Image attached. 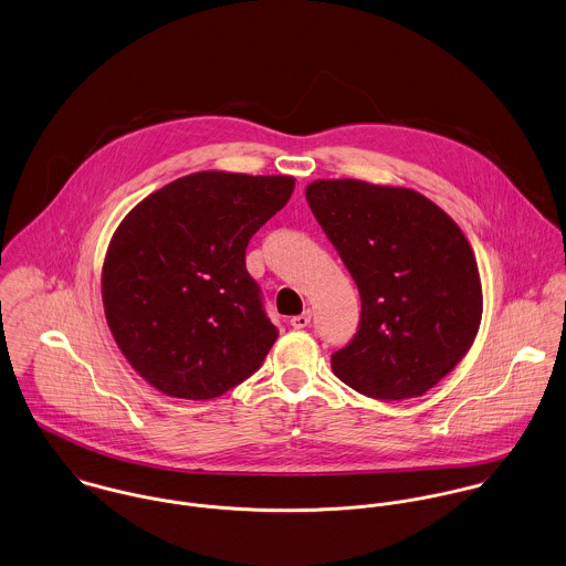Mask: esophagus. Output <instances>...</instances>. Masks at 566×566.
<instances>
[{"label": "esophagus", "mask_w": 566, "mask_h": 566, "mask_svg": "<svg viewBox=\"0 0 566 566\" xmlns=\"http://www.w3.org/2000/svg\"><path fill=\"white\" fill-rule=\"evenodd\" d=\"M311 317H313V313H311V311H304L302 315H295V317L291 319V326H293L295 331H302V328H306V326L311 324Z\"/></svg>", "instance_id": "1"}]
</instances>
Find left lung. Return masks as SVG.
<instances>
[{
  "instance_id": "8db88e82",
  "label": "left lung",
  "mask_w": 566,
  "mask_h": 566,
  "mask_svg": "<svg viewBox=\"0 0 566 566\" xmlns=\"http://www.w3.org/2000/svg\"><path fill=\"white\" fill-rule=\"evenodd\" d=\"M306 201L360 293L358 331L333 354L335 376L378 400L427 394L481 324V280L463 231L409 188L319 179Z\"/></svg>"
}]
</instances>
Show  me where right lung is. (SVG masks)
<instances>
[{
  "label": "right lung",
  "mask_w": 566,
  "mask_h": 566,
  "mask_svg": "<svg viewBox=\"0 0 566 566\" xmlns=\"http://www.w3.org/2000/svg\"><path fill=\"white\" fill-rule=\"evenodd\" d=\"M293 188L286 175L203 170L153 192L117 226L103 264L105 317L155 389L210 400L262 365L277 328L244 251Z\"/></svg>",
  "instance_id": "1"
}]
</instances>
